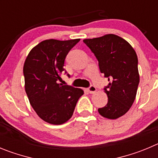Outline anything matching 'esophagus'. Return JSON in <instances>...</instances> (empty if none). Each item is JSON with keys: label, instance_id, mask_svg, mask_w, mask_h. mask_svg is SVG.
<instances>
[{"label": "esophagus", "instance_id": "1", "mask_svg": "<svg viewBox=\"0 0 158 158\" xmlns=\"http://www.w3.org/2000/svg\"><path fill=\"white\" fill-rule=\"evenodd\" d=\"M88 91L89 94H94L97 91V88L94 86H90L88 88Z\"/></svg>", "mask_w": 158, "mask_h": 158}]
</instances>
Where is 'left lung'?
<instances>
[{
    "label": "left lung",
    "mask_w": 158,
    "mask_h": 158,
    "mask_svg": "<svg viewBox=\"0 0 158 158\" xmlns=\"http://www.w3.org/2000/svg\"><path fill=\"white\" fill-rule=\"evenodd\" d=\"M83 42L109 81L104 89L108 103L98 109V113L107 119H117L127 113L135 99L139 83L137 54L127 41L113 34L84 39Z\"/></svg>",
    "instance_id": "obj_1"
}]
</instances>
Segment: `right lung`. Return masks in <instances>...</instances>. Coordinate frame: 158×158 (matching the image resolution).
I'll use <instances>...</instances> for the list:
<instances>
[{"label": "right lung", "instance_id": "add662e5", "mask_svg": "<svg viewBox=\"0 0 158 158\" xmlns=\"http://www.w3.org/2000/svg\"><path fill=\"white\" fill-rule=\"evenodd\" d=\"M79 41H42L30 51L24 63L25 90L30 103L38 116L51 124L68 121L83 94L80 88L59 83L65 57Z\"/></svg>", "mask_w": 158, "mask_h": 158}]
</instances>
